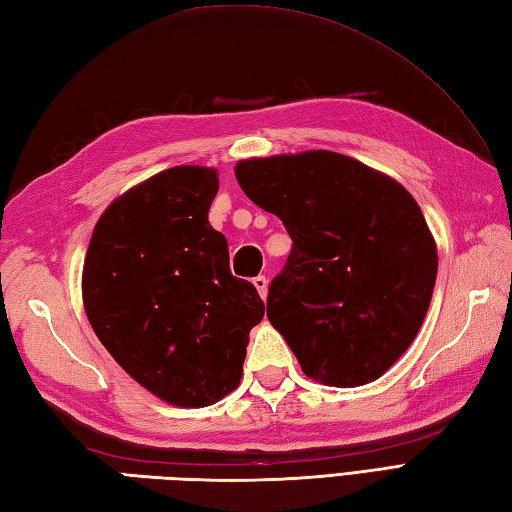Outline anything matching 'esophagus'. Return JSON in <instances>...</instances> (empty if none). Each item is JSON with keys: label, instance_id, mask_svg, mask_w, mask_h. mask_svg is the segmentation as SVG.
<instances>
[{"label": "esophagus", "instance_id": "obj_1", "mask_svg": "<svg viewBox=\"0 0 512 512\" xmlns=\"http://www.w3.org/2000/svg\"><path fill=\"white\" fill-rule=\"evenodd\" d=\"M253 284H255V288H257V292H259V297L266 299V295H268V279H266L264 275H257V277L253 279Z\"/></svg>", "mask_w": 512, "mask_h": 512}]
</instances>
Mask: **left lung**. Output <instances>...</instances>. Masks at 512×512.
I'll return each mask as SVG.
<instances>
[{
  "mask_svg": "<svg viewBox=\"0 0 512 512\" xmlns=\"http://www.w3.org/2000/svg\"><path fill=\"white\" fill-rule=\"evenodd\" d=\"M239 187L292 239L266 314L303 374L358 387L416 339L438 275L436 242L405 187L334 151L237 162Z\"/></svg>",
  "mask_w": 512,
  "mask_h": 512,
  "instance_id": "8db88e82",
  "label": "left lung"
}]
</instances>
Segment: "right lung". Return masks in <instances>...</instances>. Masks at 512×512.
<instances>
[{
    "instance_id": "add662e5",
    "label": "right lung",
    "mask_w": 512,
    "mask_h": 512,
    "mask_svg": "<svg viewBox=\"0 0 512 512\" xmlns=\"http://www.w3.org/2000/svg\"><path fill=\"white\" fill-rule=\"evenodd\" d=\"M217 187L215 169L156 173L107 206L83 266L85 312L105 350L178 407L213 405L239 385L248 332L264 319L209 224Z\"/></svg>"
}]
</instances>
